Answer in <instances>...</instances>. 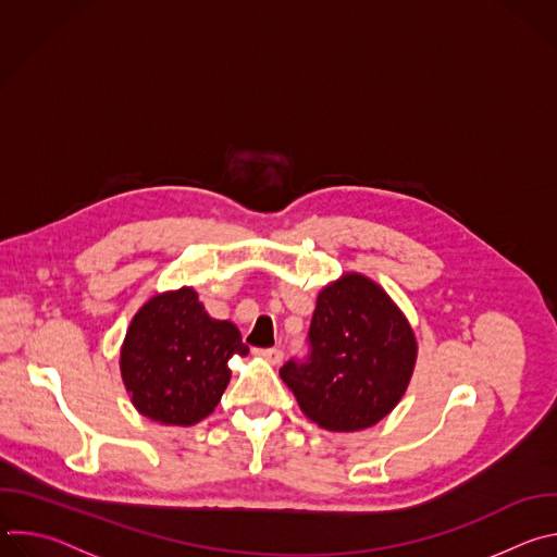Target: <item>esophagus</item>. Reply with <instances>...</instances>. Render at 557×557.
<instances>
[{"instance_id": "1", "label": "esophagus", "mask_w": 557, "mask_h": 557, "mask_svg": "<svg viewBox=\"0 0 557 557\" xmlns=\"http://www.w3.org/2000/svg\"><path fill=\"white\" fill-rule=\"evenodd\" d=\"M256 355H258V357H262V359H267V361H269V363H273V366L282 363V359H284V352H282L280 348H264V350H256Z\"/></svg>"}]
</instances>
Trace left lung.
Returning a JSON list of instances; mask_svg holds the SVG:
<instances>
[{
	"label": "left lung",
	"instance_id": "8db88e82",
	"mask_svg": "<svg viewBox=\"0 0 557 557\" xmlns=\"http://www.w3.org/2000/svg\"><path fill=\"white\" fill-rule=\"evenodd\" d=\"M310 357L280 368L301 412L329 432H359L404 399L419 344L404 310L370 277L344 273L317 295Z\"/></svg>",
	"mask_w": 557,
	"mask_h": 557
}]
</instances>
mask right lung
<instances>
[{"instance_id": "add662e5", "label": "right lung", "mask_w": 557, "mask_h": 557, "mask_svg": "<svg viewBox=\"0 0 557 557\" xmlns=\"http://www.w3.org/2000/svg\"><path fill=\"white\" fill-rule=\"evenodd\" d=\"M249 348L235 324L213 320L191 286L151 295L121 346V379L132 406L161 425L207 419L228 385V359Z\"/></svg>"}]
</instances>
